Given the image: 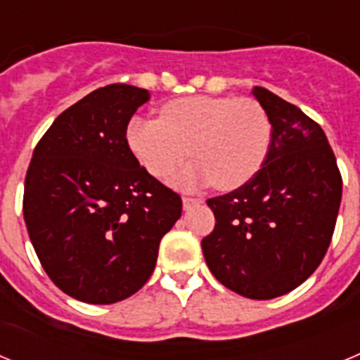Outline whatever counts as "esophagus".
Listing matches in <instances>:
<instances>
[{
	"mask_svg": "<svg viewBox=\"0 0 360 360\" xmlns=\"http://www.w3.org/2000/svg\"><path fill=\"white\" fill-rule=\"evenodd\" d=\"M182 203H184V209H186V211H189V209L193 207V205H196V203H202V200H200V198H191V196H184Z\"/></svg>",
	"mask_w": 360,
	"mask_h": 360,
	"instance_id": "1",
	"label": "esophagus"
}]
</instances>
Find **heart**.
<instances>
[{"label": "heart", "instance_id": "b5f03b06", "mask_svg": "<svg viewBox=\"0 0 360 360\" xmlns=\"http://www.w3.org/2000/svg\"><path fill=\"white\" fill-rule=\"evenodd\" d=\"M126 142L158 180L169 178L191 153L196 160L174 176V184L212 182L216 189L232 191L252 180L265 164L272 122L254 98L195 95L165 103L160 119L133 117Z\"/></svg>", "mask_w": 360, "mask_h": 360}]
</instances>
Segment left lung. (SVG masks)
<instances>
[{
  "label": "left lung",
  "instance_id": "1",
  "mask_svg": "<svg viewBox=\"0 0 360 360\" xmlns=\"http://www.w3.org/2000/svg\"><path fill=\"white\" fill-rule=\"evenodd\" d=\"M252 95L272 122L269 157L240 189L207 200L216 225L202 250L229 290L274 299L307 281L323 262L342 180L319 124L266 88L254 86Z\"/></svg>",
  "mask_w": 360,
  "mask_h": 360
}]
</instances>
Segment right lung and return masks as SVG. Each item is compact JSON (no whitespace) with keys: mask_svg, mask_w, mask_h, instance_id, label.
Listing matches in <instances>:
<instances>
[{"mask_svg":"<svg viewBox=\"0 0 360 360\" xmlns=\"http://www.w3.org/2000/svg\"><path fill=\"white\" fill-rule=\"evenodd\" d=\"M151 94L131 84L91 91L53 120L34 149L23 214L49 278L70 297L111 304L151 278L182 200L128 148L126 128Z\"/></svg>","mask_w":360,"mask_h":360,"instance_id":"obj_1","label":"right lung"}]
</instances>
